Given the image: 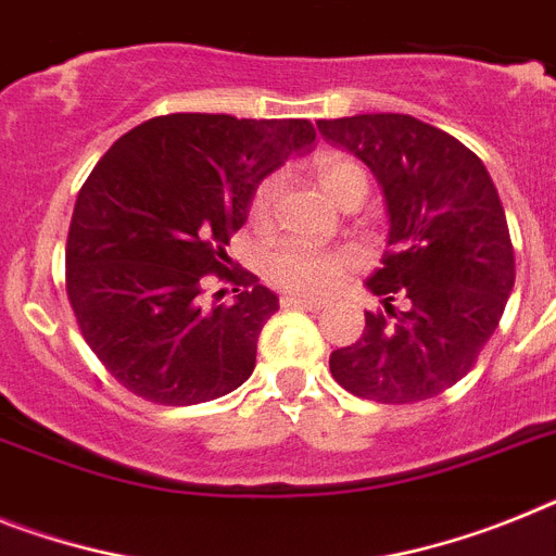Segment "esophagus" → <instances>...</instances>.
<instances>
[{
  "mask_svg": "<svg viewBox=\"0 0 556 556\" xmlns=\"http://www.w3.org/2000/svg\"><path fill=\"white\" fill-rule=\"evenodd\" d=\"M282 307H302V311H321L325 302L319 300H311V296H300V293H286L282 300H279Z\"/></svg>",
  "mask_w": 556,
  "mask_h": 556,
  "instance_id": "esophagus-1",
  "label": "esophagus"
}]
</instances>
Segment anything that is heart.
<instances>
[{
    "label": "heart",
    "mask_w": 556,
    "mask_h": 556,
    "mask_svg": "<svg viewBox=\"0 0 556 556\" xmlns=\"http://www.w3.org/2000/svg\"><path fill=\"white\" fill-rule=\"evenodd\" d=\"M314 172L319 177L321 189L328 191L339 206L348 203L358 191L367 194L365 172L350 157L319 155L314 161ZM277 191V177H265L263 184L256 186L249 206L251 223L268 220ZM358 265H362V254L356 249H311L302 242L277 240L263 251V277L274 288L300 293V296H328Z\"/></svg>",
    "instance_id": "heart-1"
}]
</instances>
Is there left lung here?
I'll use <instances>...</instances> for the list:
<instances>
[{
    "mask_svg": "<svg viewBox=\"0 0 556 556\" xmlns=\"http://www.w3.org/2000/svg\"><path fill=\"white\" fill-rule=\"evenodd\" d=\"M321 138L365 161L384 189L390 251L367 279L384 314H365L356 344L330 353L358 399L415 404L458 384L497 330L515 288L503 203L472 149L413 115L316 121ZM407 299L395 312L392 302Z\"/></svg>",
    "mask_w": 556,
    "mask_h": 556,
    "instance_id": "left-lung-1",
    "label": "left lung"
}]
</instances>
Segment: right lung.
<instances>
[{"mask_svg": "<svg viewBox=\"0 0 556 556\" xmlns=\"http://www.w3.org/2000/svg\"><path fill=\"white\" fill-rule=\"evenodd\" d=\"M305 118L175 112L106 149L78 191L67 235V300L84 342L138 399L189 407L254 372L256 339L279 302L226 245L256 184L311 152ZM208 278L231 303L203 308Z\"/></svg>", "mask_w": 556, "mask_h": 556, "instance_id": "1", "label": "right lung"}]
</instances>
